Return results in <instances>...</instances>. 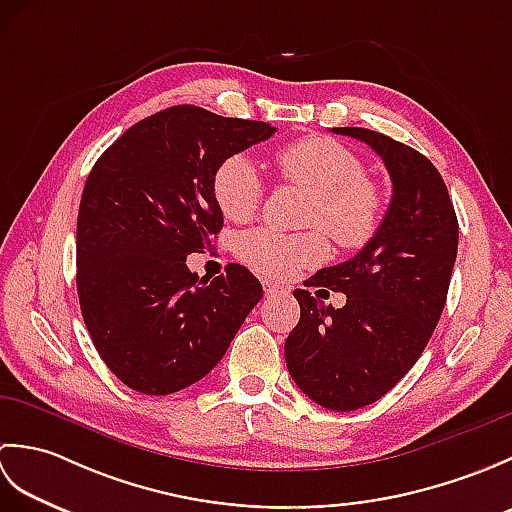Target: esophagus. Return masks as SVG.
I'll return each mask as SVG.
<instances>
[{
    "label": "esophagus",
    "instance_id": "esophagus-1",
    "mask_svg": "<svg viewBox=\"0 0 512 512\" xmlns=\"http://www.w3.org/2000/svg\"><path fill=\"white\" fill-rule=\"evenodd\" d=\"M264 292L266 297H281V295H288V288L275 284V281H264Z\"/></svg>",
    "mask_w": 512,
    "mask_h": 512
}]
</instances>
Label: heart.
Wrapping results in <instances>:
<instances>
[{
	"label": "heart",
	"instance_id": "heart-1",
	"mask_svg": "<svg viewBox=\"0 0 512 512\" xmlns=\"http://www.w3.org/2000/svg\"><path fill=\"white\" fill-rule=\"evenodd\" d=\"M275 167L281 180L310 193L306 226L323 227L343 248H361L376 235L383 200L352 149L332 138H303L277 151ZM211 189L220 211L233 222L250 220L264 200V180L244 154L228 156L215 167ZM237 255L259 273L290 277L325 259L328 242L318 228L303 233L255 228L239 235Z\"/></svg>",
	"mask_w": 512,
	"mask_h": 512
}]
</instances>
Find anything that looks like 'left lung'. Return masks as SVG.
Listing matches in <instances>:
<instances>
[{"label": "left lung", "instance_id": "obj_1", "mask_svg": "<svg viewBox=\"0 0 512 512\" xmlns=\"http://www.w3.org/2000/svg\"><path fill=\"white\" fill-rule=\"evenodd\" d=\"M332 132L372 147L394 193L361 253L310 279L343 292V308L295 290L301 319L284 350L303 394L325 409L354 411L383 398L427 347L447 303L458 217L440 171L420 151L363 127Z\"/></svg>", "mask_w": 512, "mask_h": 512}]
</instances>
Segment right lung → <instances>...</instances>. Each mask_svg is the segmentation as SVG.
Masks as SVG:
<instances>
[{"instance_id": "add662e5", "label": "right lung", "mask_w": 512, "mask_h": 512, "mask_svg": "<svg viewBox=\"0 0 512 512\" xmlns=\"http://www.w3.org/2000/svg\"><path fill=\"white\" fill-rule=\"evenodd\" d=\"M275 134L262 121L167 107L96 160L76 220V290L96 352L129 389L167 396L222 361L264 290L248 268L200 279L187 255L224 217L213 171Z\"/></svg>"}]
</instances>
